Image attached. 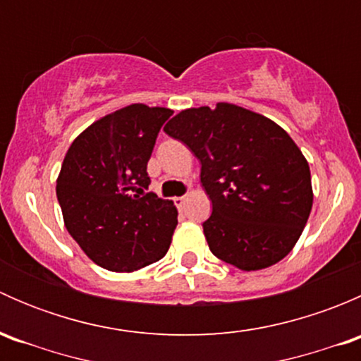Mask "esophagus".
Listing matches in <instances>:
<instances>
[{"label":"esophagus","mask_w":361,"mask_h":361,"mask_svg":"<svg viewBox=\"0 0 361 361\" xmlns=\"http://www.w3.org/2000/svg\"><path fill=\"white\" fill-rule=\"evenodd\" d=\"M185 202H187V195H181V197L174 199V206H176L178 209H181V207L185 206Z\"/></svg>","instance_id":"1"}]
</instances>
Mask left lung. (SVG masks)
Returning a JSON list of instances; mask_svg holds the SVG:
<instances>
[{
    "label": "left lung",
    "instance_id": "obj_1",
    "mask_svg": "<svg viewBox=\"0 0 361 361\" xmlns=\"http://www.w3.org/2000/svg\"><path fill=\"white\" fill-rule=\"evenodd\" d=\"M166 134L201 162L213 204L202 224L211 253L241 269L278 264L300 238L312 207L311 171L285 129L267 116L218 103L178 113Z\"/></svg>",
    "mask_w": 361,
    "mask_h": 361
}]
</instances>
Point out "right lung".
<instances>
[{"label": "right lung", "mask_w": 361, "mask_h": 361, "mask_svg": "<svg viewBox=\"0 0 361 361\" xmlns=\"http://www.w3.org/2000/svg\"><path fill=\"white\" fill-rule=\"evenodd\" d=\"M171 115L167 108L130 104L94 122L69 147L57 201L71 238L99 267L133 272L169 250L178 211L147 192V164Z\"/></svg>", "instance_id": "1"}]
</instances>
